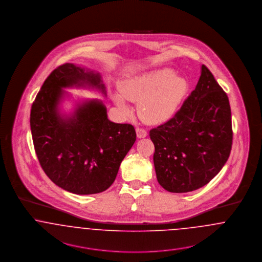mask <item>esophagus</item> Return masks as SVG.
Instances as JSON below:
<instances>
[{"label":"esophagus","instance_id":"esophagus-1","mask_svg":"<svg viewBox=\"0 0 262 262\" xmlns=\"http://www.w3.org/2000/svg\"><path fill=\"white\" fill-rule=\"evenodd\" d=\"M137 136L138 138H144V137H146V136H147V132L145 129H143V128L137 127Z\"/></svg>","mask_w":262,"mask_h":262}]
</instances>
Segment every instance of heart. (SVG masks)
Segmentation results:
<instances>
[{"mask_svg":"<svg viewBox=\"0 0 262 262\" xmlns=\"http://www.w3.org/2000/svg\"><path fill=\"white\" fill-rule=\"evenodd\" d=\"M188 88L185 77L164 68L125 79L121 83L120 92L125 99L137 102V111L142 121L158 125L174 117L186 98ZM121 97L114 94L113 100L123 112L128 114L129 107Z\"/></svg>","mask_w":262,"mask_h":262,"instance_id":"b5f03b06","label":"heart"}]
</instances>
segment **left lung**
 Segmentation results:
<instances>
[{"instance_id": "obj_1", "label": "left lung", "mask_w": 262, "mask_h": 262, "mask_svg": "<svg viewBox=\"0 0 262 262\" xmlns=\"http://www.w3.org/2000/svg\"><path fill=\"white\" fill-rule=\"evenodd\" d=\"M200 70L195 89L180 111L149 133L157 181L170 192H188L208 184L232 148L228 96L204 64Z\"/></svg>"}]
</instances>
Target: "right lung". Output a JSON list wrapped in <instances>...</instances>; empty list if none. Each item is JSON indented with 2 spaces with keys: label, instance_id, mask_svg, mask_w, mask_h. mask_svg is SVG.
I'll use <instances>...</instances> for the list:
<instances>
[{
  "label": "right lung",
  "instance_id": "right-lung-1",
  "mask_svg": "<svg viewBox=\"0 0 262 262\" xmlns=\"http://www.w3.org/2000/svg\"><path fill=\"white\" fill-rule=\"evenodd\" d=\"M107 91L98 72L68 62L44 81L30 112V128L38 160L51 181L75 194L99 193L111 187L120 165L137 139L135 127L108 119L99 99L75 101L64 88Z\"/></svg>",
  "mask_w": 262,
  "mask_h": 262
}]
</instances>
